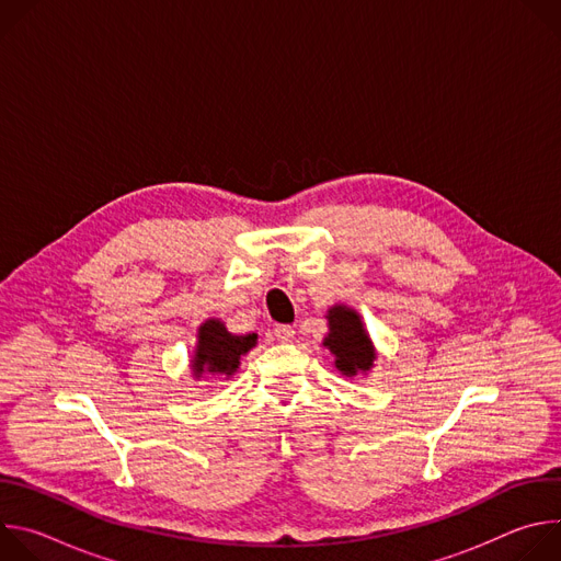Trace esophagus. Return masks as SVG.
I'll return each mask as SVG.
<instances>
[{"label": "esophagus", "instance_id": "obj_1", "mask_svg": "<svg viewBox=\"0 0 561 561\" xmlns=\"http://www.w3.org/2000/svg\"><path fill=\"white\" fill-rule=\"evenodd\" d=\"M275 337H277V342H282V344H288V342H293L295 340V331L290 329V327H277L275 329Z\"/></svg>", "mask_w": 561, "mask_h": 561}]
</instances>
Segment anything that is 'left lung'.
<instances>
[{
	"label": "left lung",
	"instance_id": "8db88e82",
	"mask_svg": "<svg viewBox=\"0 0 561 561\" xmlns=\"http://www.w3.org/2000/svg\"><path fill=\"white\" fill-rule=\"evenodd\" d=\"M329 337L324 346L335 355V366L344 375L353 377L357 370H368L373 366L375 353L370 340L362 327V319L355 310L346 306H335L329 310Z\"/></svg>",
	"mask_w": 561,
	"mask_h": 561
}]
</instances>
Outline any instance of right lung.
<instances>
[{
    "label": "right lung",
    "mask_w": 561,
    "mask_h": 561,
    "mask_svg": "<svg viewBox=\"0 0 561 561\" xmlns=\"http://www.w3.org/2000/svg\"><path fill=\"white\" fill-rule=\"evenodd\" d=\"M257 342V335H232L224 329L217 319H208V322L199 329V344L193 359V370L199 377L204 370L208 373H224L232 375L239 366V359L247 355Z\"/></svg>",
    "instance_id": "1"
}]
</instances>
